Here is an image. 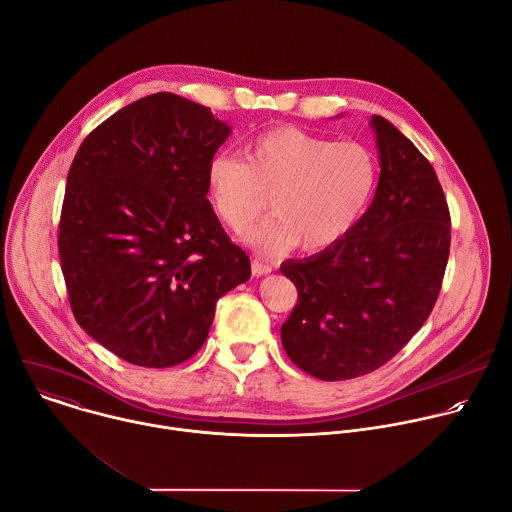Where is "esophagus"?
<instances>
[{
    "label": "esophagus",
    "mask_w": 512,
    "mask_h": 512,
    "mask_svg": "<svg viewBox=\"0 0 512 512\" xmlns=\"http://www.w3.org/2000/svg\"><path fill=\"white\" fill-rule=\"evenodd\" d=\"M251 265H253V275H257V277L259 275H267V273L273 271V265L269 261H263V259H257V257L253 259Z\"/></svg>",
    "instance_id": "obj_1"
}]
</instances>
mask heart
<instances>
[{"instance_id": "heart-1", "label": "heart", "mask_w": 512, "mask_h": 512, "mask_svg": "<svg viewBox=\"0 0 512 512\" xmlns=\"http://www.w3.org/2000/svg\"><path fill=\"white\" fill-rule=\"evenodd\" d=\"M245 160L221 152L206 168L212 208L233 231H245L269 206L277 212L245 237L267 253L298 241L308 251L338 243L367 208L377 160L356 141H334L298 127H275L245 145Z\"/></svg>"}]
</instances>
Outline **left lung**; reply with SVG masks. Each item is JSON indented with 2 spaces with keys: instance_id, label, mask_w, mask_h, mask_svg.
Here are the masks:
<instances>
[{
  "instance_id": "1",
  "label": "left lung",
  "mask_w": 512,
  "mask_h": 512,
  "mask_svg": "<svg viewBox=\"0 0 512 512\" xmlns=\"http://www.w3.org/2000/svg\"><path fill=\"white\" fill-rule=\"evenodd\" d=\"M381 176L375 198L334 245L281 263L298 304L281 344L308 375L346 381L377 371L423 326L450 257V210L435 170L373 115Z\"/></svg>"
}]
</instances>
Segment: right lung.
I'll list each match as a JSON object with an SVG mask.
<instances>
[{"label": "right lung", "mask_w": 512, "mask_h": 512, "mask_svg": "<svg viewBox=\"0 0 512 512\" xmlns=\"http://www.w3.org/2000/svg\"><path fill=\"white\" fill-rule=\"evenodd\" d=\"M231 127L174 93L143 97L93 129L72 160L58 227L79 326L148 369L194 356L218 298L251 277L206 198Z\"/></svg>", "instance_id": "right-lung-1"}]
</instances>
